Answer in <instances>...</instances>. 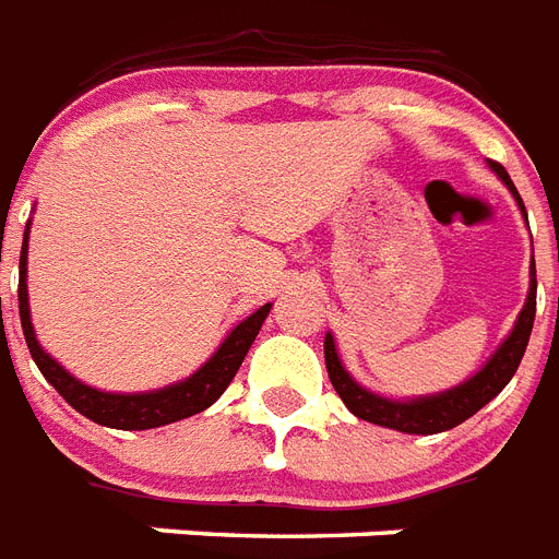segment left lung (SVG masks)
Instances as JSON below:
<instances>
[{"label": "left lung", "mask_w": 559, "mask_h": 559, "mask_svg": "<svg viewBox=\"0 0 559 559\" xmlns=\"http://www.w3.org/2000/svg\"><path fill=\"white\" fill-rule=\"evenodd\" d=\"M487 165L508 186V191L513 193V200L520 205L522 217L528 219L525 205H522V197L513 188L508 170L499 162H487ZM534 313H537V266H534V254H531L528 298H525V305H522L520 316L513 322V331L504 336L502 345L490 354V359L469 380L459 382V385H452L447 391H438V394H424V397H382L377 391L359 385L348 373V368L342 366L340 350H336V342H333L331 331L324 333V366H328V377H331L333 389L342 397V403L359 420L385 426V429H397V432L406 435H438L452 429V426L464 424L467 417L476 415L478 408L487 406L511 382V377L520 368L522 357H525V348H528Z\"/></svg>", "instance_id": "8db88e82"}]
</instances>
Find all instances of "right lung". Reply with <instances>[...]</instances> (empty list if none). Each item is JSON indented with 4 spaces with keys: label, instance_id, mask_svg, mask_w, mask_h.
Listing matches in <instances>:
<instances>
[{
    "label": "right lung",
    "instance_id": "right-lung-1",
    "mask_svg": "<svg viewBox=\"0 0 559 559\" xmlns=\"http://www.w3.org/2000/svg\"><path fill=\"white\" fill-rule=\"evenodd\" d=\"M28 228L22 235V252H20V322L28 350L37 368L43 371L57 394L83 417H90L95 424L109 426V429H156V426L177 424L182 417L200 415L211 403H217V397L228 389V382L235 380L237 368L246 359L249 348H252L254 336L261 331V324L266 322L272 305H263L261 310H254L252 316H246L243 322L235 324L228 336L219 342V348L202 362L191 377L179 382H170L165 389L153 391H133V394H121V391H100L92 389L86 382H81L74 373L66 371L51 354L37 342L34 324H31V307H28Z\"/></svg>",
    "mask_w": 559,
    "mask_h": 559
}]
</instances>
